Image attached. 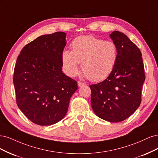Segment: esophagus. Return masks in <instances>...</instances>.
Returning <instances> with one entry per match:
<instances>
[{
    "label": "esophagus",
    "mask_w": 158,
    "mask_h": 158,
    "mask_svg": "<svg viewBox=\"0 0 158 158\" xmlns=\"http://www.w3.org/2000/svg\"><path fill=\"white\" fill-rule=\"evenodd\" d=\"M77 85H78V86H79V87H80V86L84 85H85V83H83V82H81V81H78V82H77Z\"/></svg>",
    "instance_id": "1"
}]
</instances>
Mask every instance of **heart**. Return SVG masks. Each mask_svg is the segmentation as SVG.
Returning <instances> with one entry per match:
<instances>
[{
  "label": "heart",
  "instance_id": "obj_1",
  "mask_svg": "<svg viewBox=\"0 0 158 158\" xmlns=\"http://www.w3.org/2000/svg\"><path fill=\"white\" fill-rule=\"evenodd\" d=\"M72 51L62 54L63 68L69 77L79 71L78 64L89 80L99 82L113 72L118 62V47L113 41L104 40L92 35L75 38L71 43Z\"/></svg>",
  "mask_w": 158,
  "mask_h": 158
}]
</instances>
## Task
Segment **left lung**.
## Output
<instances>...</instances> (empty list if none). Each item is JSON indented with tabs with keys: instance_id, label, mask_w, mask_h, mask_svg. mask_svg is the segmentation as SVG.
I'll return each instance as SVG.
<instances>
[{
	"instance_id": "left-lung-1",
	"label": "left lung",
	"mask_w": 158,
	"mask_h": 158,
	"mask_svg": "<svg viewBox=\"0 0 158 158\" xmlns=\"http://www.w3.org/2000/svg\"><path fill=\"white\" fill-rule=\"evenodd\" d=\"M110 36L118 47V62L108 78L90 85L91 105L100 118L118 123L139 107L145 73L139 47L123 33L114 31Z\"/></svg>"
}]
</instances>
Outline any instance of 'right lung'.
Listing matches in <instances>:
<instances>
[{
	"label": "right lung",
	"instance_id": "obj_1",
	"mask_svg": "<svg viewBox=\"0 0 158 158\" xmlns=\"http://www.w3.org/2000/svg\"><path fill=\"white\" fill-rule=\"evenodd\" d=\"M64 32L44 35L22 48L14 68L13 82L18 108L33 123L51 125L67 113L77 81L62 72Z\"/></svg>",
	"mask_w": 158,
	"mask_h": 158
}]
</instances>
